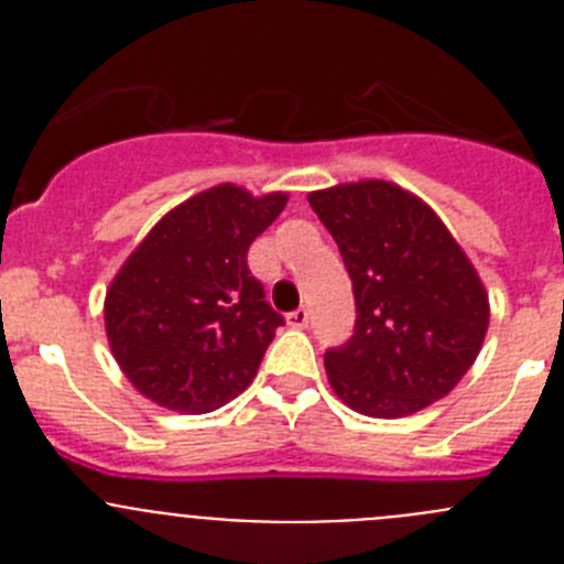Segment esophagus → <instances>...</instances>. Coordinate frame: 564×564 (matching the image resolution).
<instances>
[{
    "mask_svg": "<svg viewBox=\"0 0 564 564\" xmlns=\"http://www.w3.org/2000/svg\"><path fill=\"white\" fill-rule=\"evenodd\" d=\"M307 322H311V313H307V307H296L293 313H288V325L291 327H307Z\"/></svg>",
    "mask_w": 564,
    "mask_h": 564,
    "instance_id": "1",
    "label": "esophagus"
}]
</instances>
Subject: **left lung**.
Wrapping results in <instances>:
<instances>
[{"mask_svg":"<svg viewBox=\"0 0 564 564\" xmlns=\"http://www.w3.org/2000/svg\"><path fill=\"white\" fill-rule=\"evenodd\" d=\"M352 279L356 327L325 352L350 410L403 417L455 390L488 330V293L449 228L387 181L307 194Z\"/></svg>","mask_w":564,"mask_h":564,"instance_id":"1","label":"left lung"}]
</instances>
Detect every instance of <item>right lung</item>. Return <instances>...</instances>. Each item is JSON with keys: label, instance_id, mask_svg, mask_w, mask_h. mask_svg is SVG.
I'll return each mask as SVG.
<instances>
[{"label": "right lung", "instance_id": "add662e5", "mask_svg": "<svg viewBox=\"0 0 564 564\" xmlns=\"http://www.w3.org/2000/svg\"><path fill=\"white\" fill-rule=\"evenodd\" d=\"M288 194L223 183L163 217L107 291L112 356L132 387L174 412L220 410L257 376L285 318L248 271V248Z\"/></svg>", "mask_w": 564, "mask_h": 564}]
</instances>
